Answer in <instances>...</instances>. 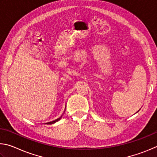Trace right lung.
<instances>
[{
  "instance_id": "right-lung-1",
  "label": "right lung",
  "mask_w": 157,
  "mask_h": 157,
  "mask_svg": "<svg viewBox=\"0 0 157 157\" xmlns=\"http://www.w3.org/2000/svg\"><path fill=\"white\" fill-rule=\"evenodd\" d=\"M60 118H61V117H60ZM60 118H59V119H56V120L54 121H52V122H49V123H47V124H52V123H56V122H57L58 121H59V119H60Z\"/></svg>"
}]
</instances>
